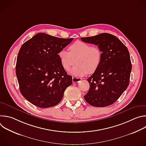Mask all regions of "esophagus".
Returning <instances> with one entry per match:
<instances>
[{
  "mask_svg": "<svg viewBox=\"0 0 146 146\" xmlns=\"http://www.w3.org/2000/svg\"><path fill=\"white\" fill-rule=\"evenodd\" d=\"M72 80H73V83H77V82H78L79 81H80L81 78H78V77H73Z\"/></svg>",
  "mask_w": 146,
  "mask_h": 146,
  "instance_id": "34e87169",
  "label": "esophagus"
}]
</instances>
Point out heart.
<instances>
[{"mask_svg":"<svg viewBox=\"0 0 146 146\" xmlns=\"http://www.w3.org/2000/svg\"><path fill=\"white\" fill-rule=\"evenodd\" d=\"M69 50H60L58 57L62 66L66 70L76 62V65L70 70V73L75 76L93 73L100 65L103 52L98 46H92L84 41H76L69 46Z\"/></svg>","mask_w":146,"mask_h":146,"instance_id":"b5f03b06","label":"heart"}]
</instances>
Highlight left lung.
<instances>
[{"label":"left lung","mask_w":146,"mask_h":146,"mask_svg":"<svg viewBox=\"0 0 146 146\" xmlns=\"http://www.w3.org/2000/svg\"><path fill=\"white\" fill-rule=\"evenodd\" d=\"M80 38L98 46L103 52L100 66L87 79L90 87L84 99L94 107L110 106L129 85L132 70L129 51L116 36L110 33Z\"/></svg>","instance_id":"obj_1"}]
</instances>
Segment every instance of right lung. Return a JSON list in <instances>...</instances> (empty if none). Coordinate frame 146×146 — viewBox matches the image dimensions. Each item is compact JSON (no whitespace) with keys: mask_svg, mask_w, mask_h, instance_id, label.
<instances>
[{"mask_svg":"<svg viewBox=\"0 0 146 146\" xmlns=\"http://www.w3.org/2000/svg\"><path fill=\"white\" fill-rule=\"evenodd\" d=\"M73 38H62L39 33L21 47L15 67L19 90L33 105L47 108L58 104L72 77L62 66L58 52Z\"/></svg>","mask_w":146,"mask_h":146,"instance_id":"1","label":"right lung"}]
</instances>
